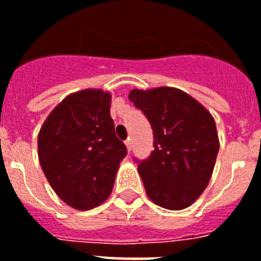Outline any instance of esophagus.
Masks as SVG:
<instances>
[{
	"label": "esophagus",
	"instance_id": "obj_1",
	"mask_svg": "<svg viewBox=\"0 0 261 261\" xmlns=\"http://www.w3.org/2000/svg\"><path fill=\"white\" fill-rule=\"evenodd\" d=\"M124 143H126L127 150H128V151H131V147H133V143H131V139H130V138H128V139H127V141L124 142Z\"/></svg>",
	"mask_w": 261,
	"mask_h": 261
}]
</instances>
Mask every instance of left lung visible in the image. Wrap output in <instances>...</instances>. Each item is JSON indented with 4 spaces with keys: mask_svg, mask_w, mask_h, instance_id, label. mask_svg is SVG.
<instances>
[{
    "mask_svg": "<svg viewBox=\"0 0 261 261\" xmlns=\"http://www.w3.org/2000/svg\"><path fill=\"white\" fill-rule=\"evenodd\" d=\"M154 133V150L138 165L150 200L170 211L190 206L206 189L220 149L215 118L189 94L173 87L131 90Z\"/></svg>",
    "mask_w": 261,
    "mask_h": 261,
    "instance_id": "obj_1",
    "label": "left lung"
}]
</instances>
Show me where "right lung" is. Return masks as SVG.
<instances>
[{
    "instance_id": "1",
    "label": "right lung",
    "mask_w": 261,
    "mask_h": 261,
    "mask_svg": "<svg viewBox=\"0 0 261 261\" xmlns=\"http://www.w3.org/2000/svg\"><path fill=\"white\" fill-rule=\"evenodd\" d=\"M111 94L87 88L64 97L40 128L41 169L60 200L88 211L110 197L126 146L115 135Z\"/></svg>"
}]
</instances>
